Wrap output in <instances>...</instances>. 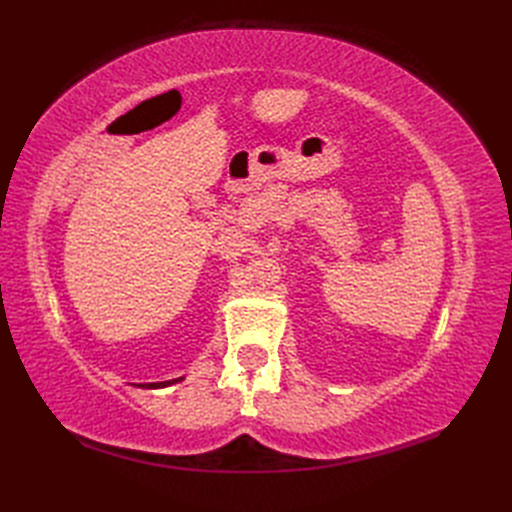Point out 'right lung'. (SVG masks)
Wrapping results in <instances>:
<instances>
[{"label": "right lung", "mask_w": 512, "mask_h": 512, "mask_svg": "<svg viewBox=\"0 0 512 512\" xmlns=\"http://www.w3.org/2000/svg\"><path fill=\"white\" fill-rule=\"evenodd\" d=\"M183 378H175V380H166V382H147V384H136V386H143V389H166L170 384H177Z\"/></svg>", "instance_id": "right-lung-1"}]
</instances>
